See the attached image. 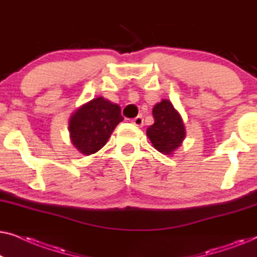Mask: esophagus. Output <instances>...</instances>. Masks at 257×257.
I'll use <instances>...</instances> for the list:
<instances>
[{
  "label": "esophagus",
  "mask_w": 257,
  "mask_h": 257,
  "mask_svg": "<svg viewBox=\"0 0 257 257\" xmlns=\"http://www.w3.org/2000/svg\"><path fill=\"white\" fill-rule=\"evenodd\" d=\"M132 122L136 126H138V127H142V126L144 125V119H143L142 115H138V117H136L135 119H133Z\"/></svg>",
  "instance_id": "esophagus-1"
}]
</instances>
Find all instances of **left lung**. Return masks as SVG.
Here are the masks:
<instances>
[{"mask_svg":"<svg viewBox=\"0 0 257 257\" xmlns=\"http://www.w3.org/2000/svg\"><path fill=\"white\" fill-rule=\"evenodd\" d=\"M154 124L147 128L146 135L152 145L160 153L171 156L181 146L186 137L184 121L173 104L163 99L153 107Z\"/></svg>","mask_w":257,"mask_h":257,"instance_id":"1","label":"left lung"}]
</instances>
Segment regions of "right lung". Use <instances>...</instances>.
<instances>
[{
	"mask_svg": "<svg viewBox=\"0 0 257 257\" xmlns=\"http://www.w3.org/2000/svg\"><path fill=\"white\" fill-rule=\"evenodd\" d=\"M122 120L120 106L101 96L93 98L70 117L69 132L72 145L84 156L96 153L104 147L115 126Z\"/></svg>",
	"mask_w": 257,
	"mask_h": 257,
	"instance_id": "obj_1",
	"label": "right lung"
}]
</instances>
